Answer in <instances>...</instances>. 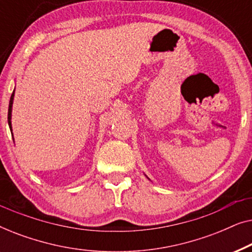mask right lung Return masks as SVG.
I'll list each match as a JSON object with an SVG mask.
<instances>
[{
	"label": "right lung",
	"instance_id": "right-lung-1",
	"mask_svg": "<svg viewBox=\"0 0 252 252\" xmlns=\"http://www.w3.org/2000/svg\"><path fill=\"white\" fill-rule=\"evenodd\" d=\"M13 96H15V91L12 92L11 97H10V102H9V110H8V124L10 127V130H12L11 127V112H12V103H13Z\"/></svg>",
	"mask_w": 252,
	"mask_h": 252
}]
</instances>
